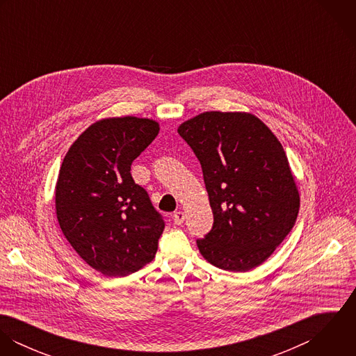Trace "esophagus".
Returning <instances> with one entry per match:
<instances>
[{
  "mask_svg": "<svg viewBox=\"0 0 356 356\" xmlns=\"http://www.w3.org/2000/svg\"><path fill=\"white\" fill-rule=\"evenodd\" d=\"M172 219H174V223H175V225H181V223L185 220V212H182V211L174 212Z\"/></svg>",
  "mask_w": 356,
  "mask_h": 356,
  "instance_id": "1",
  "label": "esophagus"
}]
</instances>
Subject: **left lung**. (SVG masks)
<instances>
[{
    "label": "left lung",
    "instance_id": "1",
    "mask_svg": "<svg viewBox=\"0 0 356 356\" xmlns=\"http://www.w3.org/2000/svg\"><path fill=\"white\" fill-rule=\"evenodd\" d=\"M178 133L202 164L213 213L200 254L226 271L252 270L289 234L300 208L281 143L247 112H204Z\"/></svg>",
    "mask_w": 356,
    "mask_h": 356
}]
</instances>
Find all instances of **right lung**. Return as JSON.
<instances>
[{"instance_id": "right-lung-1", "label": "right lung", "mask_w": 356, "mask_h": 356, "mask_svg": "<svg viewBox=\"0 0 356 356\" xmlns=\"http://www.w3.org/2000/svg\"><path fill=\"white\" fill-rule=\"evenodd\" d=\"M147 118H106L89 126L65 154L56 184L63 234L90 267L129 275L152 261L161 215L131 177V163L159 134Z\"/></svg>"}]
</instances>
